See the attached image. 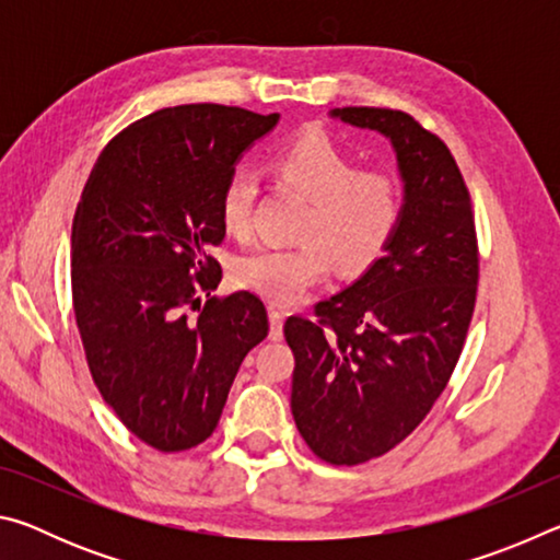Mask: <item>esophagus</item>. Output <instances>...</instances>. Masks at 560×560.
Wrapping results in <instances>:
<instances>
[{"label":"esophagus","mask_w":560,"mask_h":560,"mask_svg":"<svg viewBox=\"0 0 560 560\" xmlns=\"http://www.w3.org/2000/svg\"><path fill=\"white\" fill-rule=\"evenodd\" d=\"M283 311H279L277 306H269V326H271V330H269V338L271 340H281V336H283Z\"/></svg>","instance_id":"1"}]
</instances>
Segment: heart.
Returning <instances> with one entry per match:
<instances>
[{"label": "heart", "mask_w": 560, "mask_h": 560, "mask_svg": "<svg viewBox=\"0 0 560 560\" xmlns=\"http://www.w3.org/2000/svg\"><path fill=\"white\" fill-rule=\"evenodd\" d=\"M271 173L306 197L293 246H257L232 264V279L273 303L299 301L324 281L330 264L343 273L373 264L400 222V192L390 175L358 170L355 160L320 132L279 148ZM254 179L236 170L220 192V222L226 234L252 232Z\"/></svg>", "instance_id": "1"}]
</instances>
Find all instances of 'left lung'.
Here are the masks:
<instances>
[{
  "instance_id": "8db88e82",
  "label": "left lung",
  "mask_w": 560,
  "mask_h": 560,
  "mask_svg": "<svg viewBox=\"0 0 560 560\" xmlns=\"http://www.w3.org/2000/svg\"><path fill=\"white\" fill-rule=\"evenodd\" d=\"M330 116L390 140L402 207L383 257L314 318L289 316L291 412L328 464L383 457L450 383L477 301L479 252L469 189L450 148L412 116L348 106Z\"/></svg>"
}]
</instances>
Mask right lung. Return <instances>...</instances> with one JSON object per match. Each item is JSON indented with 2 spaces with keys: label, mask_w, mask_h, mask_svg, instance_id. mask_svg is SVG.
Instances as JSON below:
<instances>
[{
  "label": "right lung",
  "mask_w": 560,
  "mask_h": 560,
  "mask_svg": "<svg viewBox=\"0 0 560 560\" xmlns=\"http://www.w3.org/2000/svg\"><path fill=\"white\" fill-rule=\"evenodd\" d=\"M277 122L279 113L217 103L150 113L103 148L75 207L71 293L89 371L120 422L160 452L210 438L244 355L269 334L254 293H200L222 279L210 246L224 240L226 177Z\"/></svg>",
  "instance_id": "obj_1"
}]
</instances>
